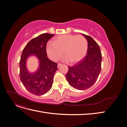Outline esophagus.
<instances>
[{
	"label": "esophagus",
	"mask_w": 127,
	"mask_h": 127,
	"mask_svg": "<svg viewBox=\"0 0 127 127\" xmlns=\"http://www.w3.org/2000/svg\"><path fill=\"white\" fill-rule=\"evenodd\" d=\"M61 65H62V64H60V63H58V65H57V67H58V68H59V67H60Z\"/></svg>",
	"instance_id": "obj_1"
}]
</instances>
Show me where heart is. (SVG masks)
Here are the masks:
<instances>
[{
    "instance_id": "1",
    "label": "heart",
    "mask_w": 127,
    "mask_h": 127,
    "mask_svg": "<svg viewBox=\"0 0 127 127\" xmlns=\"http://www.w3.org/2000/svg\"><path fill=\"white\" fill-rule=\"evenodd\" d=\"M88 49V42L83 35L65 34L55 37L52 43H48L47 52L52 60H59L63 55L71 63H76L85 56Z\"/></svg>"
}]
</instances>
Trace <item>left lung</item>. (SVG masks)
<instances>
[{
  "mask_svg": "<svg viewBox=\"0 0 127 127\" xmlns=\"http://www.w3.org/2000/svg\"><path fill=\"white\" fill-rule=\"evenodd\" d=\"M88 42L86 57L74 66H69L66 77L69 84L79 90L93 86L101 69L102 54L99 45L90 36L83 34Z\"/></svg>",
  "mask_w": 127,
  "mask_h": 127,
  "instance_id": "1",
  "label": "left lung"
}]
</instances>
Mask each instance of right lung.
<instances>
[{
	"instance_id": "add662e5",
	"label": "right lung",
	"mask_w": 127,
	"mask_h": 127,
	"mask_svg": "<svg viewBox=\"0 0 127 127\" xmlns=\"http://www.w3.org/2000/svg\"><path fill=\"white\" fill-rule=\"evenodd\" d=\"M54 34L43 33L31 40L22 51L20 61V76L25 88L31 93L36 95L45 94L52 86L53 76L58 69L57 63L48 58L46 46L49 40ZM35 54L40 60L39 68L31 74L26 68L27 58Z\"/></svg>"
}]
</instances>
